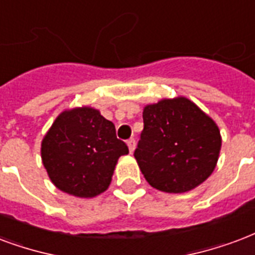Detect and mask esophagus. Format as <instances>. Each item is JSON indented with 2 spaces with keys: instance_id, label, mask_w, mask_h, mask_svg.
Returning a JSON list of instances; mask_svg holds the SVG:
<instances>
[{
  "instance_id": "1",
  "label": "esophagus",
  "mask_w": 255,
  "mask_h": 255,
  "mask_svg": "<svg viewBox=\"0 0 255 255\" xmlns=\"http://www.w3.org/2000/svg\"><path fill=\"white\" fill-rule=\"evenodd\" d=\"M127 145H128V149H129V152H133L136 148V141L135 139H129V140L127 141Z\"/></svg>"
}]
</instances>
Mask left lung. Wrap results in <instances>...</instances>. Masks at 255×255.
Returning <instances> with one entry per match:
<instances>
[{
	"instance_id": "1",
	"label": "left lung",
	"mask_w": 255,
	"mask_h": 255,
	"mask_svg": "<svg viewBox=\"0 0 255 255\" xmlns=\"http://www.w3.org/2000/svg\"><path fill=\"white\" fill-rule=\"evenodd\" d=\"M144 128L135 159L145 180L164 192H187L203 183L218 162L222 137L209 115L178 96L143 108Z\"/></svg>"
}]
</instances>
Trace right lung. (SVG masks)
I'll use <instances>...</instances> for the list:
<instances>
[{
  "instance_id": "right-lung-1",
  "label": "right lung",
  "mask_w": 255,
  "mask_h": 255,
  "mask_svg": "<svg viewBox=\"0 0 255 255\" xmlns=\"http://www.w3.org/2000/svg\"><path fill=\"white\" fill-rule=\"evenodd\" d=\"M127 153L114 123L92 107L63 111L41 141L42 164L52 183L77 198L106 191L118 160Z\"/></svg>"
}]
</instances>
